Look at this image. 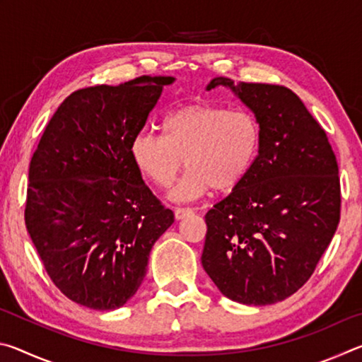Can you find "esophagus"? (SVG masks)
<instances>
[{
    "label": "esophagus",
    "mask_w": 362,
    "mask_h": 362,
    "mask_svg": "<svg viewBox=\"0 0 362 362\" xmlns=\"http://www.w3.org/2000/svg\"><path fill=\"white\" fill-rule=\"evenodd\" d=\"M174 214H175V218L177 220H182V218L188 217L189 214H193V209H189V207H177V209L174 211Z\"/></svg>",
    "instance_id": "obj_1"
}]
</instances>
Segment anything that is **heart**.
<instances>
[{
  "mask_svg": "<svg viewBox=\"0 0 362 362\" xmlns=\"http://www.w3.org/2000/svg\"><path fill=\"white\" fill-rule=\"evenodd\" d=\"M163 134L140 131L131 140L134 166L159 188L174 183V201H193L214 188L230 192L246 179L260 146V127L252 115L212 103H188L163 121Z\"/></svg>",
  "mask_w": 362,
  "mask_h": 362,
  "instance_id": "obj_1",
  "label": "heart"
}]
</instances>
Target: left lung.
Segmentation results:
<instances>
[{
	"mask_svg": "<svg viewBox=\"0 0 362 362\" xmlns=\"http://www.w3.org/2000/svg\"><path fill=\"white\" fill-rule=\"evenodd\" d=\"M255 115L260 146L240 185L206 214L201 263L233 302L272 305L313 274L340 222V179L326 132L291 89L214 78Z\"/></svg>",
	"mask_w": 362,
	"mask_h": 362,
	"instance_id": "obj_1",
	"label": "left lung"
}]
</instances>
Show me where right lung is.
I'll return each mask as SVG.
<instances>
[{"mask_svg":"<svg viewBox=\"0 0 362 362\" xmlns=\"http://www.w3.org/2000/svg\"><path fill=\"white\" fill-rule=\"evenodd\" d=\"M173 76L75 90L47 122L28 170L25 225L49 278L93 310L124 305L174 223L129 146Z\"/></svg>","mask_w":362,"mask_h":362,"instance_id":"add662e5","label":"right lung"}]
</instances>
